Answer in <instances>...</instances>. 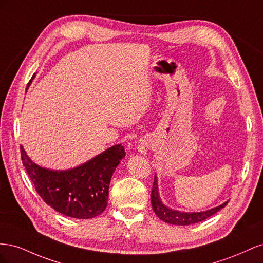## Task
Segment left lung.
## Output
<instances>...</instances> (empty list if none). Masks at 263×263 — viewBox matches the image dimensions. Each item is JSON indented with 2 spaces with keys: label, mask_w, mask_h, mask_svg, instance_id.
<instances>
[{
  "label": "left lung",
  "mask_w": 263,
  "mask_h": 263,
  "mask_svg": "<svg viewBox=\"0 0 263 263\" xmlns=\"http://www.w3.org/2000/svg\"><path fill=\"white\" fill-rule=\"evenodd\" d=\"M150 198H151V205H153V210L155 211L157 216L161 220L168 222V224L178 225V226L193 225V224H196V222L203 221L206 218L211 217L215 213L220 211L221 209H224L228 203V201H226L225 203L216 206V208H213L211 210L203 211V212H180L177 210H172L162 202L160 194H159L157 174H155L154 185H153V191H151Z\"/></svg>",
  "instance_id": "left-lung-1"
}]
</instances>
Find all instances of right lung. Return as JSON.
Here are the masks:
<instances>
[{"label": "right lung", "mask_w": 263, "mask_h": 263, "mask_svg": "<svg viewBox=\"0 0 263 263\" xmlns=\"http://www.w3.org/2000/svg\"><path fill=\"white\" fill-rule=\"evenodd\" d=\"M34 79L35 76L28 86ZM21 156L37 193L47 204L68 217L89 219L106 209L110 179L126 153L122 144H117L68 170H52L38 165L23 146Z\"/></svg>", "instance_id": "add662e5"}]
</instances>
